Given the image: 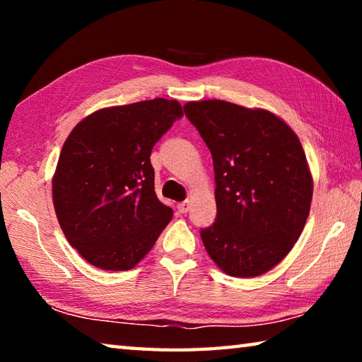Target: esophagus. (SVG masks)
<instances>
[{
  "mask_svg": "<svg viewBox=\"0 0 362 362\" xmlns=\"http://www.w3.org/2000/svg\"><path fill=\"white\" fill-rule=\"evenodd\" d=\"M177 209H179L180 214H187L189 211V203H188V201H183V203L177 206Z\"/></svg>",
  "mask_w": 362,
  "mask_h": 362,
  "instance_id": "1",
  "label": "esophagus"
}]
</instances>
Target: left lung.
<instances>
[{
  "instance_id": "obj_1",
  "label": "left lung",
  "mask_w": 362,
  "mask_h": 362,
  "mask_svg": "<svg viewBox=\"0 0 362 362\" xmlns=\"http://www.w3.org/2000/svg\"><path fill=\"white\" fill-rule=\"evenodd\" d=\"M183 110L216 173L217 217L201 230L207 254L230 276H260L289 254L308 218L313 179L302 144L267 110L225 100Z\"/></svg>"
}]
</instances>
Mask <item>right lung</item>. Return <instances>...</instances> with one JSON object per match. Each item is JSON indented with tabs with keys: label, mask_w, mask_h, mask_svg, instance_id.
Listing matches in <instances>:
<instances>
[{
	"label": "right lung",
	"mask_w": 362,
	"mask_h": 362,
	"mask_svg": "<svg viewBox=\"0 0 362 362\" xmlns=\"http://www.w3.org/2000/svg\"><path fill=\"white\" fill-rule=\"evenodd\" d=\"M183 110L153 99L102 108L66 137L52 179V199L70 246L90 265L131 269L173 218L155 193L150 155Z\"/></svg>",
	"instance_id": "right-lung-1"
}]
</instances>
